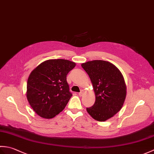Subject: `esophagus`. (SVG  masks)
Listing matches in <instances>:
<instances>
[{
	"label": "esophagus",
	"mask_w": 154,
	"mask_h": 154,
	"mask_svg": "<svg viewBox=\"0 0 154 154\" xmlns=\"http://www.w3.org/2000/svg\"><path fill=\"white\" fill-rule=\"evenodd\" d=\"M83 94V91H81V92H80L79 93V96H80V97H81Z\"/></svg>",
	"instance_id": "1"
}]
</instances>
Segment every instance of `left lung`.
<instances>
[{"mask_svg": "<svg viewBox=\"0 0 154 154\" xmlns=\"http://www.w3.org/2000/svg\"><path fill=\"white\" fill-rule=\"evenodd\" d=\"M89 75L95 102L87 111L94 120L104 122L119 112L126 99L127 87L120 71L110 62L93 60L81 64Z\"/></svg>", "mask_w": 154, "mask_h": 154, "instance_id": "8db88e82", "label": "left lung"}]
</instances>
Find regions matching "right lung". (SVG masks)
Listing matches in <instances>:
<instances>
[{"instance_id":"right-lung-1","label":"right lung","mask_w":154,"mask_h":154,"mask_svg":"<svg viewBox=\"0 0 154 154\" xmlns=\"http://www.w3.org/2000/svg\"><path fill=\"white\" fill-rule=\"evenodd\" d=\"M75 65V62L67 60H48L31 72L26 97L38 115L50 119L65 109L72 96L66 77Z\"/></svg>"}]
</instances>
